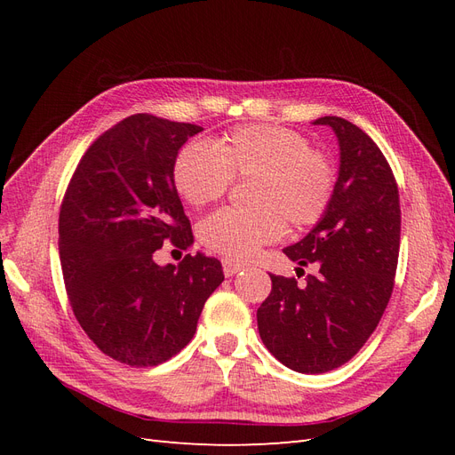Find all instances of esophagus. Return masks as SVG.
Masks as SVG:
<instances>
[{
    "label": "esophagus",
    "instance_id": "34e87169",
    "mask_svg": "<svg viewBox=\"0 0 455 455\" xmlns=\"http://www.w3.org/2000/svg\"><path fill=\"white\" fill-rule=\"evenodd\" d=\"M222 267H224V275L226 277H233V275L239 273L244 264H241V261H235V259H229V258H224L222 259Z\"/></svg>",
    "mask_w": 455,
    "mask_h": 455
}]
</instances>
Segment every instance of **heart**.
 <instances>
[{
  "label": "heart",
  "mask_w": 455,
  "mask_h": 455,
  "mask_svg": "<svg viewBox=\"0 0 455 455\" xmlns=\"http://www.w3.org/2000/svg\"><path fill=\"white\" fill-rule=\"evenodd\" d=\"M249 211L222 209L199 224L206 249L229 259L251 258L277 241L284 220L307 228L324 216L334 196L330 159L311 149L306 136L279 125H244L212 142L186 144L174 159L172 182L184 201L204 206L222 197L231 180H249Z\"/></svg>",
  "instance_id": "b5f03b06"
}]
</instances>
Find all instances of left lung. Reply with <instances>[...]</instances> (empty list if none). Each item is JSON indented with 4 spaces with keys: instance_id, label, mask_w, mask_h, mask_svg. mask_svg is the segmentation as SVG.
Wrapping results in <instances>:
<instances>
[{
    "instance_id": "1",
    "label": "left lung",
    "mask_w": 455,
    "mask_h": 455,
    "mask_svg": "<svg viewBox=\"0 0 455 455\" xmlns=\"http://www.w3.org/2000/svg\"><path fill=\"white\" fill-rule=\"evenodd\" d=\"M313 125L338 139L334 196L316 226L283 252L298 266L316 264V273L306 286L269 275L271 294L256 313L264 346L301 374H323L359 353L389 304L401 246L398 188L381 149L347 119L324 116Z\"/></svg>"
}]
</instances>
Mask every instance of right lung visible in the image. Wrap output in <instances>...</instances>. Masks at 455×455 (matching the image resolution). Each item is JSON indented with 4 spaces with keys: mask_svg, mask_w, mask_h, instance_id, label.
<instances>
[{
    "mask_svg": "<svg viewBox=\"0 0 455 455\" xmlns=\"http://www.w3.org/2000/svg\"><path fill=\"white\" fill-rule=\"evenodd\" d=\"M203 127L149 114L119 121L81 157L59 218L64 284L76 319L104 355L157 366L194 338L204 301L224 281L201 252L157 266L164 241L194 244L172 164Z\"/></svg>",
    "mask_w": 455,
    "mask_h": 455,
    "instance_id": "add662e5",
    "label": "right lung"
}]
</instances>
